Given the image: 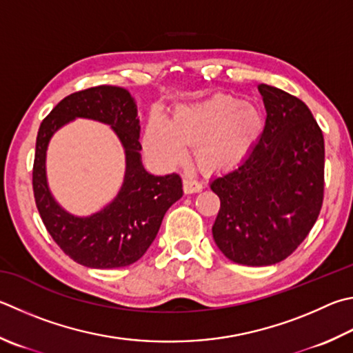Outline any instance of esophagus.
<instances>
[{"label":"esophagus","instance_id":"1","mask_svg":"<svg viewBox=\"0 0 353 353\" xmlns=\"http://www.w3.org/2000/svg\"><path fill=\"white\" fill-rule=\"evenodd\" d=\"M202 190V183L197 182L194 177L185 176L183 177V191L185 193H197V191Z\"/></svg>","mask_w":353,"mask_h":353}]
</instances>
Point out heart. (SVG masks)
<instances>
[{
	"mask_svg": "<svg viewBox=\"0 0 353 353\" xmlns=\"http://www.w3.org/2000/svg\"><path fill=\"white\" fill-rule=\"evenodd\" d=\"M264 120L259 110L234 95L219 94L201 103L179 106L171 123L152 114L145 145L166 165L182 162L187 143L196 142V157L205 168L225 170L239 165L259 139Z\"/></svg>",
	"mask_w": 353,
	"mask_h": 353,
	"instance_id": "heart-1",
	"label": "heart"
}]
</instances>
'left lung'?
<instances>
[{"label":"left lung","mask_w":353,"mask_h":353,"mask_svg":"<svg viewBox=\"0 0 353 353\" xmlns=\"http://www.w3.org/2000/svg\"><path fill=\"white\" fill-rule=\"evenodd\" d=\"M267 119L258 142L211 181L221 199L216 245L236 264L264 267L290 256L315 225L324 197V137L309 108L258 86Z\"/></svg>","instance_id":"left-lung-1"}]
</instances>
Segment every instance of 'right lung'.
<instances>
[{
    "mask_svg": "<svg viewBox=\"0 0 353 353\" xmlns=\"http://www.w3.org/2000/svg\"><path fill=\"white\" fill-rule=\"evenodd\" d=\"M75 118L110 124L125 150L121 191L97 214L75 216L54 201L46 176V151L53 134ZM137 105L119 86H95L68 95L41 121L37 136L32 185L44 227L70 259L89 268H119L139 261L159 233L163 216L182 197L176 172L150 174L142 165Z\"/></svg>",
    "mask_w": 353,
    "mask_h": 353,
    "instance_id": "obj_1",
    "label": "right lung"
}]
</instances>
